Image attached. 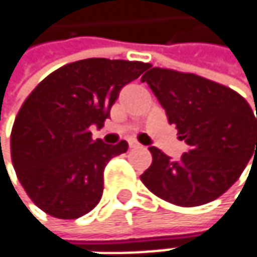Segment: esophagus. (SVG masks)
Instances as JSON below:
<instances>
[{"label":"esophagus","mask_w":257,"mask_h":257,"mask_svg":"<svg viewBox=\"0 0 257 257\" xmlns=\"http://www.w3.org/2000/svg\"><path fill=\"white\" fill-rule=\"evenodd\" d=\"M138 146H140V144H138L135 140H131V141H129V147H131V149H134V147H138Z\"/></svg>","instance_id":"1"}]
</instances>
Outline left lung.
I'll use <instances>...</instances> for the list:
<instances>
[{"instance_id": "obj_1", "label": "left lung", "mask_w": 257, "mask_h": 257, "mask_svg": "<svg viewBox=\"0 0 257 257\" xmlns=\"http://www.w3.org/2000/svg\"><path fill=\"white\" fill-rule=\"evenodd\" d=\"M141 81L150 86L168 122L189 146L177 161L149 147L153 161L141 181L152 193L179 207L217 199L256 158L257 114L231 87L192 73L155 67Z\"/></svg>"}]
</instances>
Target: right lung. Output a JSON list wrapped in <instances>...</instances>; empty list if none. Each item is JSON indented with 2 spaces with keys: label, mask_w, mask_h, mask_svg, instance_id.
<instances>
[{
  "label": "right lung",
  "mask_w": 257,
  "mask_h": 257,
  "mask_svg": "<svg viewBox=\"0 0 257 257\" xmlns=\"http://www.w3.org/2000/svg\"><path fill=\"white\" fill-rule=\"evenodd\" d=\"M149 64L90 58L67 64L28 95L12 128L10 152L16 176L31 201L56 219L92 211L104 190L108 161L128 150L92 140L104 126L120 89Z\"/></svg>",
  "instance_id": "1"
}]
</instances>
